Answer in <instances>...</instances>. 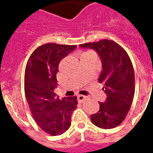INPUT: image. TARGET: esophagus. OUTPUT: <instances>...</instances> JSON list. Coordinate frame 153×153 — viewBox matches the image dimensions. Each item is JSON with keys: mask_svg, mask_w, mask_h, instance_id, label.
I'll return each mask as SVG.
<instances>
[{"mask_svg": "<svg viewBox=\"0 0 153 153\" xmlns=\"http://www.w3.org/2000/svg\"><path fill=\"white\" fill-rule=\"evenodd\" d=\"M77 99H78V101L79 103H82L84 100L86 99V97L84 96H82V95H79L78 97H77Z\"/></svg>", "mask_w": 153, "mask_h": 153, "instance_id": "obj_1", "label": "esophagus"}]
</instances>
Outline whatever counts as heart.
I'll list each match as a JSON object with an SVG mask.
<instances>
[{
    "label": "heart",
    "instance_id": "heart-1",
    "mask_svg": "<svg viewBox=\"0 0 153 153\" xmlns=\"http://www.w3.org/2000/svg\"><path fill=\"white\" fill-rule=\"evenodd\" d=\"M87 53H88V52H87Z\"/></svg>",
    "mask_w": 153,
    "mask_h": 153
}]
</instances>
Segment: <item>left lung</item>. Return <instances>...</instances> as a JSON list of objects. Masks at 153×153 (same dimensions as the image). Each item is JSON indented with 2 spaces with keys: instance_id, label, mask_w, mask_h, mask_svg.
Returning a JSON list of instances; mask_svg holds the SVG:
<instances>
[{
  "instance_id": "1",
  "label": "left lung",
  "mask_w": 153,
  "mask_h": 153,
  "mask_svg": "<svg viewBox=\"0 0 153 153\" xmlns=\"http://www.w3.org/2000/svg\"><path fill=\"white\" fill-rule=\"evenodd\" d=\"M79 46L97 51L102 62L98 80L104 84L102 90L107 99L99 102L100 110L91 115V123L100 128H114L125 119L134 99V72L131 59L125 49L113 40L101 39Z\"/></svg>"
}]
</instances>
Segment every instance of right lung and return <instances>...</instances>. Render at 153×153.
Here are the masks:
<instances>
[{"label": "right lung", "instance_id": "1", "mask_svg": "<svg viewBox=\"0 0 153 153\" xmlns=\"http://www.w3.org/2000/svg\"><path fill=\"white\" fill-rule=\"evenodd\" d=\"M76 45L48 43L39 46L28 59L25 70L24 90L33 118L51 135H59L70 128L71 114L77 108V97H56V73L61 60Z\"/></svg>", "mask_w": 153, "mask_h": 153}]
</instances>
